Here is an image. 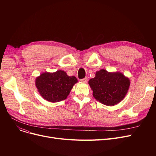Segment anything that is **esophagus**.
I'll use <instances>...</instances> for the list:
<instances>
[{"mask_svg": "<svg viewBox=\"0 0 156 156\" xmlns=\"http://www.w3.org/2000/svg\"><path fill=\"white\" fill-rule=\"evenodd\" d=\"M87 80H88L87 77H86V78H83V79L80 80V81H81V82H83V83H87Z\"/></svg>", "mask_w": 156, "mask_h": 156, "instance_id": "1", "label": "esophagus"}]
</instances>
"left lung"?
<instances>
[{"label": "left lung", "mask_w": 156, "mask_h": 156, "mask_svg": "<svg viewBox=\"0 0 156 156\" xmlns=\"http://www.w3.org/2000/svg\"><path fill=\"white\" fill-rule=\"evenodd\" d=\"M93 96L101 103L113 106L124 99L130 85L129 78L121 72H109L101 69L88 81Z\"/></svg>", "instance_id": "obj_1"}]
</instances>
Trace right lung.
Segmentation results:
<instances>
[{"label":"right lung","mask_w":156,"mask_h":156,"mask_svg":"<svg viewBox=\"0 0 156 156\" xmlns=\"http://www.w3.org/2000/svg\"><path fill=\"white\" fill-rule=\"evenodd\" d=\"M77 82L75 76H69L62 70L54 73L45 72L35 79L38 93L45 100L51 102L66 99L73 86Z\"/></svg>","instance_id":"right-lung-1"}]
</instances>
